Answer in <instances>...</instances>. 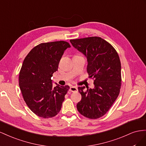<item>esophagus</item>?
<instances>
[{
    "label": "esophagus",
    "instance_id": "esophagus-1",
    "mask_svg": "<svg viewBox=\"0 0 146 146\" xmlns=\"http://www.w3.org/2000/svg\"><path fill=\"white\" fill-rule=\"evenodd\" d=\"M70 91H71V92H78V90L77 87L72 86H71V87H70Z\"/></svg>",
    "mask_w": 146,
    "mask_h": 146
}]
</instances>
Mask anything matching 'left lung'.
I'll return each mask as SVG.
<instances>
[{
	"label": "left lung",
	"mask_w": 146,
	"mask_h": 146,
	"mask_svg": "<svg viewBox=\"0 0 146 146\" xmlns=\"http://www.w3.org/2000/svg\"><path fill=\"white\" fill-rule=\"evenodd\" d=\"M73 46L86 56L87 72L93 79L94 89L84 90L79 87L81 100L77 110L84 117L95 119L102 117L117 99L121 87V64L116 50L99 36L70 40Z\"/></svg>",
	"instance_id": "left-lung-1"
}]
</instances>
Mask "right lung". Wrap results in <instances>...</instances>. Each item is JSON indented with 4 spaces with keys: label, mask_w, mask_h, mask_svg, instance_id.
<instances>
[{
    "label": "right lung",
    "mask_w": 146,
    "mask_h": 146,
    "mask_svg": "<svg viewBox=\"0 0 146 146\" xmlns=\"http://www.w3.org/2000/svg\"><path fill=\"white\" fill-rule=\"evenodd\" d=\"M65 41L36 45L25 57L19 74V85L24 100L33 112L44 119L54 117L61 110L70 87H54L51 78L58 70L65 50Z\"/></svg>",
    "instance_id": "1"
}]
</instances>
